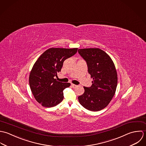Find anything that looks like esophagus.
<instances>
[{
  "label": "esophagus",
  "instance_id": "esophagus-1",
  "mask_svg": "<svg viewBox=\"0 0 146 146\" xmlns=\"http://www.w3.org/2000/svg\"><path fill=\"white\" fill-rule=\"evenodd\" d=\"M71 86H72V87H73V88H76V87H77V85H76L73 84H71Z\"/></svg>",
  "mask_w": 146,
  "mask_h": 146
}]
</instances>
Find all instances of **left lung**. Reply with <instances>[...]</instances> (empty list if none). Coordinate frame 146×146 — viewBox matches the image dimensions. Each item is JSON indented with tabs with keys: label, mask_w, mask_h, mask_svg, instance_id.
Wrapping results in <instances>:
<instances>
[{
	"label": "left lung",
	"mask_w": 146,
	"mask_h": 146,
	"mask_svg": "<svg viewBox=\"0 0 146 146\" xmlns=\"http://www.w3.org/2000/svg\"><path fill=\"white\" fill-rule=\"evenodd\" d=\"M88 67V72L93 78L91 87H84V93L78 97L80 103L91 111L106 108L113 97L117 85V74L110 56L101 49H78Z\"/></svg>",
	"instance_id": "left-lung-1"
}]
</instances>
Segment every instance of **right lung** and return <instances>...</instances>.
Segmentation results:
<instances>
[{
    "mask_svg": "<svg viewBox=\"0 0 146 146\" xmlns=\"http://www.w3.org/2000/svg\"><path fill=\"white\" fill-rule=\"evenodd\" d=\"M77 48H51L44 51L36 61L30 72L29 85L36 99L43 107L56 106L64 98L63 90L70 83L56 81L64 61L75 55Z\"/></svg>",
    "mask_w": 146,
    "mask_h": 146,
    "instance_id": "right-lung-1",
    "label": "right lung"
}]
</instances>
